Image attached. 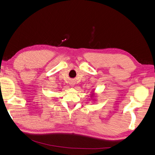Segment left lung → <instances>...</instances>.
<instances>
[{"label":"left lung","instance_id":"obj_1","mask_svg":"<svg viewBox=\"0 0 155 155\" xmlns=\"http://www.w3.org/2000/svg\"><path fill=\"white\" fill-rule=\"evenodd\" d=\"M92 97H94V94H92Z\"/></svg>","mask_w":155,"mask_h":155}]
</instances>
